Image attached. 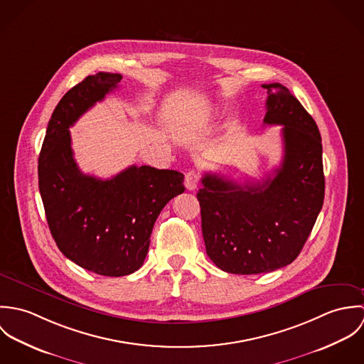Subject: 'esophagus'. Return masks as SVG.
Returning <instances> with one entry per match:
<instances>
[{
  "mask_svg": "<svg viewBox=\"0 0 364 364\" xmlns=\"http://www.w3.org/2000/svg\"><path fill=\"white\" fill-rule=\"evenodd\" d=\"M199 179H200L199 173L195 169H191L185 175V186L189 191H195L198 188V185H199Z\"/></svg>",
  "mask_w": 364,
  "mask_h": 364,
  "instance_id": "1",
  "label": "esophagus"
}]
</instances>
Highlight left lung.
<instances>
[{"instance_id": "1", "label": "left lung", "mask_w": 364, "mask_h": 364, "mask_svg": "<svg viewBox=\"0 0 364 364\" xmlns=\"http://www.w3.org/2000/svg\"><path fill=\"white\" fill-rule=\"evenodd\" d=\"M267 90L263 123L282 124L283 159L273 176L244 185L205 173L198 192L208 258L224 272L259 274L301 252L323 205L322 143L311 114L282 84Z\"/></svg>"}]
</instances>
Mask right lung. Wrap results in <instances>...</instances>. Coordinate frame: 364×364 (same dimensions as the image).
Instances as JSON below:
<instances>
[{"label":"right lung","mask_w":364,"mask_h":364,"mask_svg":"<svg viewBox=\"0 0 364 364\" xmlns=\"http://www.w3.org/2000/svg\"><path fill=\"white\" fill-rule=\"evenodd\" d=\"M120 74L98 73L55 106L39 156V191L48 224L65 258L97 274L126 276L143 264L161 210L183 193V173L132 165L110 179L80 171L70 127L117 88Z\"/></svg>","instance_id":"right-lung-1"}]
</instances>
